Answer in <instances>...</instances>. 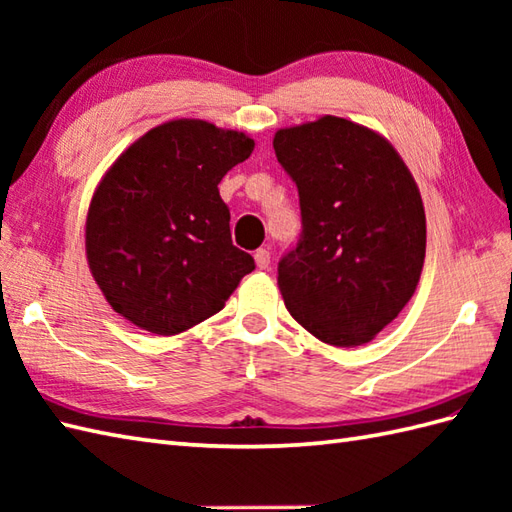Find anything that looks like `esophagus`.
<instances>
[{"label": "esophagus", "instance_id": "obj_1", "mask_svg": "<svg viewBox=\"0 0 512 512\" xmlns=\"http://www.w3.org/2000/svg\"><path fill=\"white\" fill-rule=\"evenodd\" d=\"M255 262H257L259 270H266L270 266V253H268L266 248L255 250Z\"/></svg>", "mask_w": 512, "mask_h": 512}]
</instances>
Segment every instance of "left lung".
<instances>
[{
    "label": "left lung",
    "instance_id": "left-lung-1",
    "mask_svg": "<svg viewBox=\"0 0 512 512\" xmlns=\"http://www.w3.org/2000/svg\"><path fill=\"white\" fill-rule=\"evenodd\" d=\"M273 147L301 209V235L277 266L288 312L323 343L372 341L422 273L427 222L416 182L385 138L345 118L279 129Z\"/></svg>",
    "mask_w": 512,
    "mask_h": 512
}]
</instances>
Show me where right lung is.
<instances>
[{"instance_id":"right-lung-1","label":"right lung","mask_w":512,"mask_h":512,"mask_svg":"<svg viewBox=\"0 0 512 512\" xmlns=\"http://www.w3.org/2000/svg\"><path fill=\"white\" fill-rule=\"evenodd\" d=\"M242 132L171 121L129 147L96 189L85 248L110 306L171 336L224 308L255 259L233 246L217 184L253 154Z\"/></svg>"}]
</instances>
